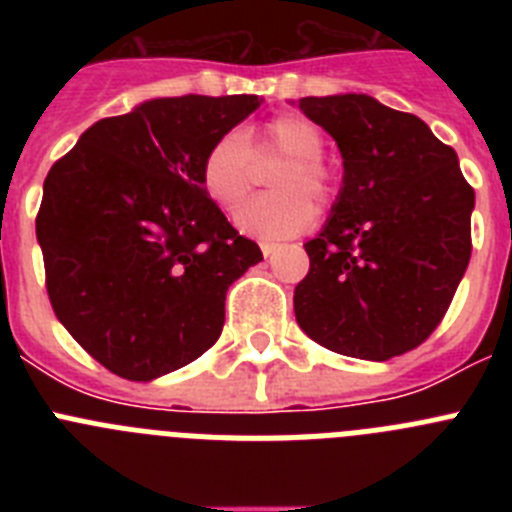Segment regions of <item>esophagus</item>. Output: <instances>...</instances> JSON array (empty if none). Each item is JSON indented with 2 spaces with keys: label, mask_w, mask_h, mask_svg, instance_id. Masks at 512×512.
I'll use <instances>...</instances> for the list:
<instances>
[{
  "label": "esophagus",
  "mask_w": 512,
  "mask_h": 512,
  "mask_svg": "<svg viewBox=\"0 0 512 512\" xmlns=\"http://www.w3.org/2000/svg\"><path fill=\"white\" fill-rule=\"evenodd\" d=\"M274 251H277V243H261V253H264V256H271Z\"/></svg>",
  "instance_id": "obj_1"
}]
</instances>
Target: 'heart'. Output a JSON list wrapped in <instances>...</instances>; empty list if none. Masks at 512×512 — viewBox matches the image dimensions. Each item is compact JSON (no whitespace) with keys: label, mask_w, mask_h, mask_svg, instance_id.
Segmentation results:
<instances>
[{"label":"heart","mask_w":512,"mask_h":512,"mask_svg":"<svg viewBox=\"0 0 512 512\" xmlns=\"http://www.w3.org/2000/svg\"><path fill=\"white\" fill-rule=\"evenodd\" d=\"M325 138L315 122L302 115H279L243 138L238 130L217 135L200 161V184L223 212H235L253 187V161L282 156L271 171L269 189L248 202L238 215V230L261 241H282L302 233L338 194L336 174L323 161Z\"/></svg>","instance_id":"1"}]
</instances>
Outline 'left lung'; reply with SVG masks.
Segmentation results:
<instances>
[{
    "instance_id": "obj_1",
    "label": "left lung",
    "mask_w": 512,
    "mask_h": 512,
    "mask_svg": "<svg viewBox=\"0 0 512 512\" xmlns=\"http://www.w3.org/2000/svg\"><path fill=\"white\" fill-rule=\"evenodd\" d=\"M341 148L343 187L295 287L312 341L343 356L387 361L431 336L472 256L474 189L456 151L420 117L366 94L297 104Z\"/></svg>"
}]
</instances>
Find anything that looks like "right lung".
Here are the masks:
<instances>
[{
	"instance_id": "right-lung-1",
	"label": "right lung",
	"mask_w": 512,
	"mask_h": 512,
	"mask_svg": "<svg viewBox=\"0 0 512 512\" xmlns=\"http://www.w3.org/2000/svg\"><path fill=\"white\" fill-rule=\"evenodd\" d=\"M261 99H151L94 122L51 166L35 233L56 318L112 374L148 382L200 359L223 333L225 295L261 248L200 184L217 135Z\"/></svg>"
}]
</instances>
